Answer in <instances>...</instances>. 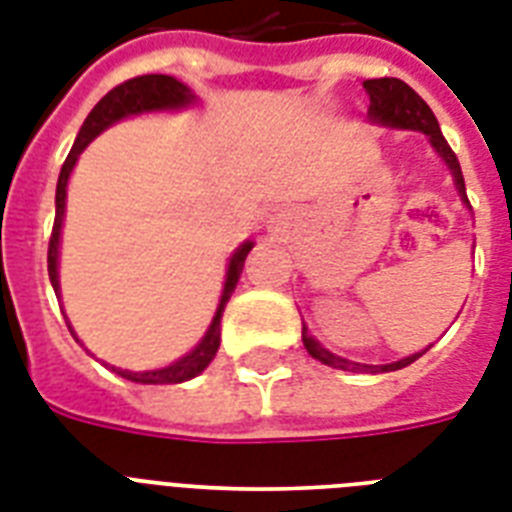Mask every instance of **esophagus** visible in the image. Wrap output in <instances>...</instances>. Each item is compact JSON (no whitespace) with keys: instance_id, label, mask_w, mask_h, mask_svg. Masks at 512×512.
Returning <instances> with one entry per match:
<instances>
[{"instance_id":"esophagus-1","label":"esophagus","mask_w":512,"mask_h":512,"mask_svg":"<svg viewBox=\"0 0 512 512\" xmlns=\"http://www.w3.org/2000/svg\"><path fill=\"white\" fill-rule=\"evenodd\" d=\"M287 220V209H268V215H265V225H268V228H281V225H287Z\"/></svg>"}]
</instances>
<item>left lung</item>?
I'll return each mask as SVG.
<instances>
[{"mask_svg": "<svg viewBox=\"0 0 512 512\" xmlns=\"http://www.w3.org/2000/svg\"><path fill=\"white\" fill-rule=\"evenodd\" d=\"M364 90L369 92V122L377 124V127H390V130H414V132H422L428 143L433 146L438 156H441V162L446 164V170L452 172V180H454V188L460 193V201L465 207L470 209V201H468V193H465V177H462L460 170V162H457V156L454 151L449 148L446 138L441 135V127H438V119L436 114L430 111V106L425 100L417 95V92L409 87L406 82L401 79H393V76H382V79H366L364 82ZM303 345L305 350L311 353L316 361L321 364L332 366V369H345V372H396V369H404L409 366L412 361L425 353H412V356L406 358H398L393 364H358V361H348V358L337 356L332 350H327L321 345L316 337L308 335V327H303Z\"/></svg>", "mask_w": 512, "mask_h": 512, "instance_id": "1", "label": "left lung"}]
</instances>
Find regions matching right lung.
Masks as SVG:
<instances>
[{
  "label": "right lung",
  "mask_w": 512,
  "mask_h": 512,
  "mask_svg": "<svg viewBox=\"0 0 512 512\" xmlns=\"http://www.w3.org/2000/svg\"><path fill=\"white\" fill-rule=\"evenodd\" d=\"M199 103V98L193 95V90L188 84H183L175 76L167 74H146L135 76L130 82L119 84L114 90L103 95L98 100V106L92 108L90 116L84 119L82 130L76 135L74 148L71 154L66 156V162L60 167L58 188H55V225H52V239L50 249H47V273H50V284L55 289V295L60 297V276H58V263H60V233H63V217H66V193H68V177L74 172L76 162H79V154L84 148L90 146L92 140L98 138L100 132L108 130L111 124L122 122L127 116H140V114H154V111H183V108H191ZM255 247V241H244L236 247V252L228 260V271H225V284L223 295H220V303H217V311L212 316V324L204 332L201 342L191 353H185L183 358L172 361L170 366H162V369H148V372H130V369H119V366H111V372H116L119 377L130 382H140V385H175V382H185L199 377L204 369L209 366V361L215 358L217 348H220V319H223L225 303L231 300L233 289L239 284V276L244 271V260H247L249 249ZM68 329L71 335L76 337L71 321H68Z\"/></svg>",
  "instance_id": "obj_1"
}]
</instances>
